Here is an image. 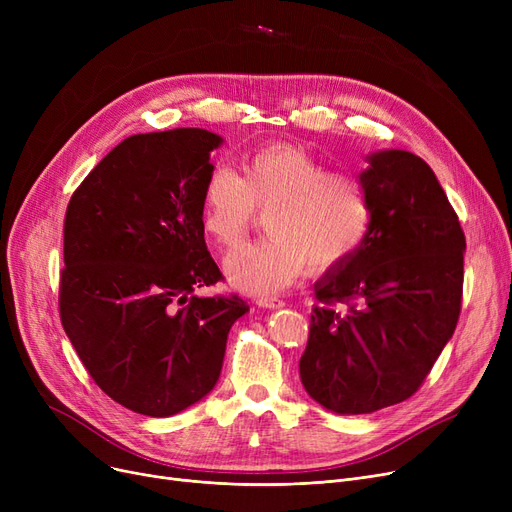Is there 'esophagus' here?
<instances>
[{"label":"esophagus","instance_id":"34e87169","mask_svg":"<svg viewBox=\"0 0 512 512\" xmlns=\"http://www.w3.org/2000/svg\"><path fill=\"white\" fill-rule=\"evenodd\" d=\"M257 305L265 307V309H280V307H284V301L267 297V299H257Z\"/></svg>","mask_w":512,"mask_h":512}]
</instances>
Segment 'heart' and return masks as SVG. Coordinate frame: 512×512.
Returning <instances> with one entry per match:
<instances>
[{
  "instance_id": "b5f03b06",
  "label": "heart",
  "mask_w": 512,
  "mask_h": 512,
  "mask_svg": "<svg viewBox=\"0 0 512 512\" xmlns=\"http://www.w3.org/2000/svg\"><path fill=\"white\" fill-rule=\"evenodd\" d=\"M270 209L267 240L232 251L224 270L236 290L272 294L305 274L338 270L351 261L371 228V201L355 174L330 172L305 149L276 143L249 153L240 176L215 166L201 188V228L220 247H234Z\"/></svg>"
}]
</instances>
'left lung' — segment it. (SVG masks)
<instances>
[{
  "instance_id": "obj_1",
  "label": "left lung",
  "mask_w": 512,
  "mask_h": 512,
  "mask_svg": "<svg viewBox=\"0 0 512 512\" xmlns=\"http://www.w3.org/2000/svg\"><path fill=\"white\" fill-rule=\"evenodd\" d=\"M367 164L369 236L315 282L299 363L307 394L338 415L413 396L452 338L463 297L465 234L432 168L402 149L369 153Z\"/></svg>"
}]
</instances>
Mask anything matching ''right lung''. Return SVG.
<instances>
[{"label":"right lung","instance_id":"obj_1","mask_svg":"<svg viewBox=\"0 0 512 512\" xmlns=\"http://www.w3.org/2000/svg\"><path fill=\"white\" fill-rule=\"evenodd\" d=\"M222 143L205 128L134 134L68 203L62 326L95 384L147 417L213 390L228 332L249 311L238 297L193 294L222 280L201 228V188Z\"/></svg>","mask_w":512,"mask_h":512}]
</instances>
